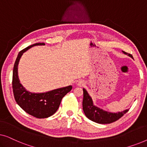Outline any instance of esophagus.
<instances>
[{
	"instance_id": "34e87169",
	"label": "esophagus",
	"mask_w": 147,
	"mask_h": 147,
	"mask_svg": "<svg viewBox=\"0 0 147 147\" xmlns=\"http://www.w3.org/2000/svg\"><path fill=\"white\" fill-rule=\"evenodd\" d=\"M85 85V82L84 80H80L78 83V86H80V87H82V86H84Z\"/></svg>"
}]
</instances>
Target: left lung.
I'll return each mask as SVG.
<instances>
[{
	"label": "left lung",
	"instance_id": "obj_1",
	"mask_svg": "<svg viewBox=\"0 0 147 147\" xmlns=\"http://www.w3.org/2000/svg\"><path fill=\"white\" fill-rule=\"evenodd\" d=\"M122 52L126 55L130 56V57L133 58L131 54L127 53L123 51ZM83 91L84 98L82 102L83 110L86 117L92 121L99 124H110L118 120L128 111V109L122 112H118V113H112V112L105 111L94 105L92 98L90 97L86 90L83 88Z\"/></svg>",
	"mask_w": 147,
	"mask_h": 147
}]
</instances>
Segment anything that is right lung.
Returning <instances> with one entry per match:
<instances>
[{"instance_id":"right-lung-1","label":"right lung","mask_w":147,"mask_h":147,"mask_svg":"<svg viewBox=\"0 0 147 147\" xmlns=\"http://www.w3.org/2000/svg\"><path fill=\"white\" fill-rule=\"evenodd\" d=\"M45 45L44 43H37L20 51L14 65L13 72V90L15 101L24 111L37 118H48L55 114L62 98L72 89V86H69L44 93H32L27 91L20 83L18 65L21 56L32 47Z\"/></svg>"}]
</instances>
